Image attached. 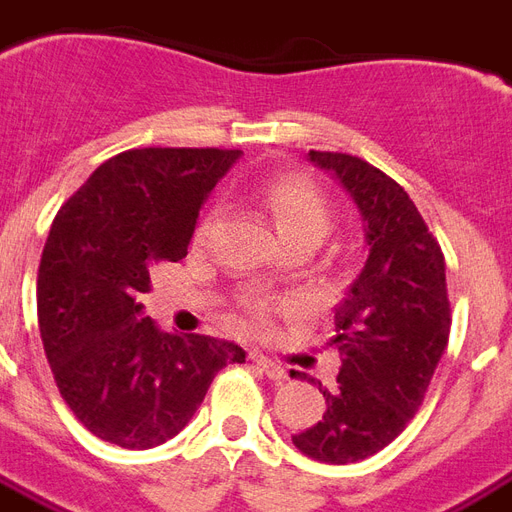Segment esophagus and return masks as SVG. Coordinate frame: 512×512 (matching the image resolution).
<instances>
[{"mask_svg": "<svg viewBox=\"0 0 512 512\" xmlns=\"http://www.w3.org/2000/svg\"><path fill=\"white\" fill-rule=\"evenodd\" d=\"M252 362H255L257 368L263 370L265 376L271 378V381H276V384H282L284 378H287V373H284L282 365H279V362H273L271 357H263V354H255V357H252Z\"/></svg>", "mask_w": 512, "mask_h": 512, "instance_id": "obj_1", "label": "esophagus"}]
</instances>
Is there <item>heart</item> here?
Returning a JSON list of instances; mask_svg holds the SVG:
<instances>
[{
    "label": "heart",
    "instance_id": "b5f03b06",
    "mask_svg": "<svg viewBox=\"0 0 512 512\" xmlns=\"http://www.w3.org/2000/svg\"><path fill=\"white\" fill-rule=\"evenodd\" d=\"M257 206L271 220L282 244H290V241L319 244L333 228V206L327 201V195L319 190L317 182H311L303 174H282V177L268 179L257 190ZM212 222L214 214H209L198 228V239H206ZM271 308L273 303L268 298H249L244 303V311L255 322H265Z\"/></svg>",
    "mask_w": 512,
    "mask_h": 512
}]
</instances>
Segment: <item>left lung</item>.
Segmentation results:
<instances>
[{
	"instance_id": "1",
	"label": "left lung",
	"mask_w": 512,
	"mask_h": 512,
	"mask_svg": "<svg viewBox=\"0 0 512 512\" xmlns=\"http://www.w3.org/2000/svg\"><path fill=\"white\" fill-rule=\"evenodd\" d=\"M308 155L354 195L370 252L333 311L341 373L333 389L319 384L327 413L292 443L317 462L351 464L389 446L424 403L451 333L446 260L389 174L346 152Z\"/></svg>"
}]
</instances>
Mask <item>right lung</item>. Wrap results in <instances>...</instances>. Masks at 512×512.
Here are the masks:
<instances>
[{
    "mask_svg": "<svg viewBox=\"0 0 512 512\" xmlns=\"http://www.w3.org/2000/svg\"><path fill=\"white\" fill-rule=\"evenodd\" d=\"M241 150L142 147L109 158L58 209L37 273L42 346L64 403L123 448L174 438L212 378L244 362L212 335H171L139 317L150 271L187 255L195 220Z\"/></svg>",
    "mask_w": 512,
    "mask_h": 512,
    "instance_id": "obj_1",
    "label": "right lung"
}]
</instances>
